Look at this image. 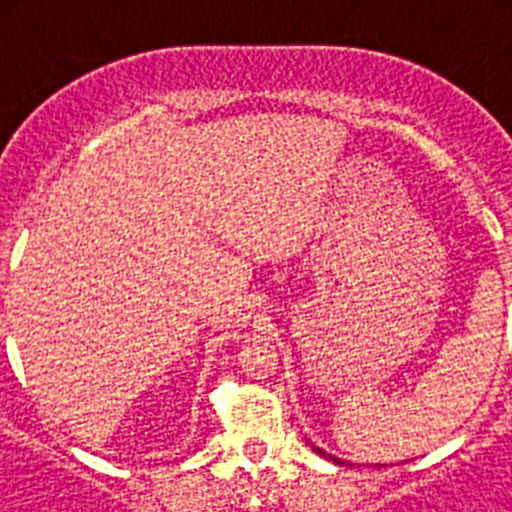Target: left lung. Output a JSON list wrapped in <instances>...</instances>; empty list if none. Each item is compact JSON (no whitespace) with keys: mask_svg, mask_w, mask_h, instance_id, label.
Instances as JSON below:
<instances>
[{"mask_svg":"<svg viewBox=\"0 0 512 512\" xmlns=\"http://www.w3.org/2000/svg\"><path fill=\"white\" fill-rule=\"evenodd\" d=\"M315 451H318V454H323V456H325V459H330V461H336V464H343V461H341V459H336V456H330V454H325V451H320V449H315Z\"/></svg>","mask_w":512,"mask_h":512,"instance_id":"obj_1","label":"left lung"}]
</instances>
